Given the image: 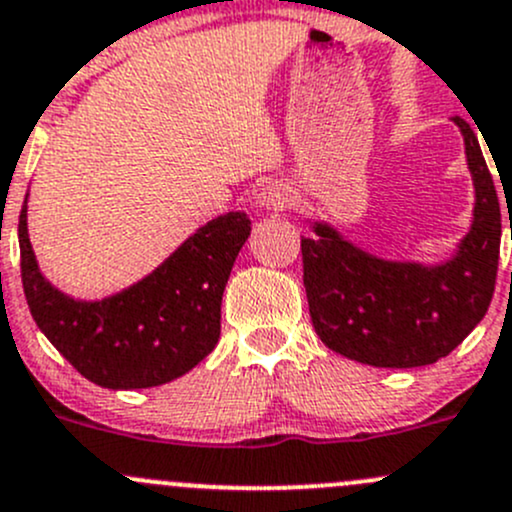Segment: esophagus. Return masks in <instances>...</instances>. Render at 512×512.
<instances>
[{
  "label": "esophagus",
  "instance_id": "esophagus-1",
  "mask_svg": "<svg viewBox=\"0 0 512 512\" xmlns=\"http://www.w3.org/2000/svg\"><path fill=\"white\" fill-rule=\"evenodd\" d=\"M289 203H292V191H289L287 184H282V181H272V184H267L260 193H257V206H260L262 211L279 213L284 211Z\"/></svg>",
  "mask_w": 512,
  "mask_h": 512
}]
</instances>
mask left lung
<instances>
[{"label":"left lung","mask_w":512,"mask_h":512,"mask_svg":"<svg viewBox=\"0 0 512 512\" xmlns=\"http://www.w3.org/2000/svg\"><path fill=\"white\" fill-rule=\"evenodd\" d=\"M464 137L473 181L469 233L451 257L427 265L385 260L326 220H309L301 238L304 287L316 333L331 351L373 368H419L449 355L491 306L500 252V203L471 125Z\"/></svg>","instance_id":"1"}]
</instances>
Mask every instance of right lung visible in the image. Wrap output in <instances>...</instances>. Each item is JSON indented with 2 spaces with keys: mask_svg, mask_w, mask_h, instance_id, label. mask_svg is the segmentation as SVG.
<instances>
[{
  "mask_svg": "<svg viewBox=\"0 0 512 512\" xmlns=\"http://www.w3.org/2000/svg\"><path fill=\"white\" fill-rule=\"evenodd\" d=\"M250 218L230 211L208 220L120 292L75 299L41 272L29 240V193L19 215L21 282L43 336L90 383L142 390L181 378L220 338V301Z\"/></svg>",
  "mask_w": 512,
  "mask_h": 512,
  "instance_id": "right-lung-1",
  "label": "right lung"
}]
</instances>
